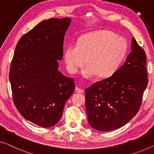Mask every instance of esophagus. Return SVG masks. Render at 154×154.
Listing matches in <instances>:
<instances>
[{
  "instance_id": "34e87169",
  "label": "esophagus",
  "mask_w": 154,
  "mask_h": 154,
  "mask_svg": "<svg viewBox=\"0 0 154 154\" xmlns=\"http://www.w3.org/2000/svg\"><path fill=\"white\" fill-rule=\"evenodd\" d=\"M75 91H76L77 93H84V91L83 90V89L78 88V87H76V88H75Z\"/></svg>"
}]
</instances>
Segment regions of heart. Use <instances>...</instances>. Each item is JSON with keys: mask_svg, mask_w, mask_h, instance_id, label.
<instances>
[{"mask_svg": "<svg viewBox=\"0 0 154 154\" xmlns=\"http://www.w3.org/2000/svg\"><path fill=\"white\" fill-rule=\"evenodd\" d=\"M128 43L122 36L109 30H97L82 36L77 45L70 44L64 53L68 72L75 74L88 64L82 72L90 78L97 75L107 77L114 74L125 60Z\"/></svg>", "mask_w": 154, "mask_h": 154, "instance_id": "heart-1", "label": "heart"}]
</instances>
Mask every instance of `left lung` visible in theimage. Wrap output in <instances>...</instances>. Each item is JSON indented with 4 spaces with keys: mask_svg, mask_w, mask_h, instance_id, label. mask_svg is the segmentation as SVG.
<instances>
[{
    "mask_svg": "<svg viewBox=\"0 0 154 154\" xmlns=\"http://www.w3.org/2000/svg\"><path fill=\"white\" fill-rule=\"evenodd\" d=\"M146 57L134 37L125 63L106 79L85 91L89 125L100 131L118 129L138 112L148 84Z\"/></svg>",
    "mask_w": 154,
    "mask_h": 154,
    "instance_id": "obj_1",
    "label": "left lung"
}]
</instances>
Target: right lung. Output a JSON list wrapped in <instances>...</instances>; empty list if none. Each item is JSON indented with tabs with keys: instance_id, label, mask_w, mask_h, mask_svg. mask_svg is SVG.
<instances>
[{
	"instance_id": "obj_1",
	"label": "right lung",
	"mask_w": 154,
	"mask_h": 154,
	"mask_svg": "<svg viewBox=\"0 0 154 154\" xmlns=\"http://www.w3.org/2000/svg\"><path fill=\"white\" fill-rule=\"evenodd\" d=\"M70 18H52L21 36L11 62L12 97L20 114L41 127H51L61 118L75 91L74 79L58 70Z\"/></svg>"
}]
</instances>
